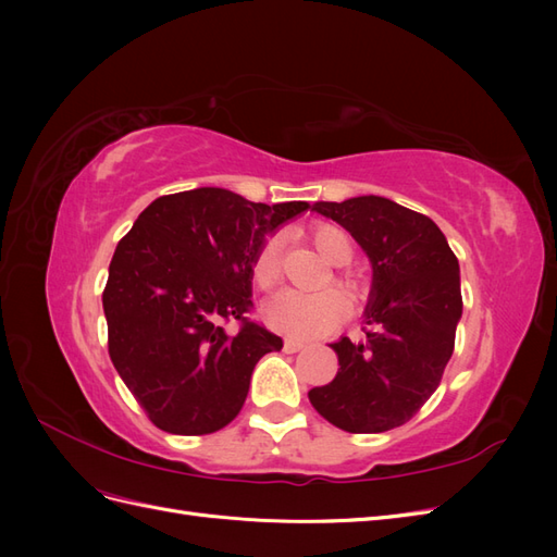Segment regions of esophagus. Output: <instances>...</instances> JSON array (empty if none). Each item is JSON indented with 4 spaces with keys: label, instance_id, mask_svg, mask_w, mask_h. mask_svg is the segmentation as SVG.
<instances>
[{
    "label": "esophagus",
    "instance_id": "obj_1",
    "mask_svg": "<svg viewBox=\"0 0 557 557\" xmlns=\"http://www.w3.org/2000/svg\"><path fill=\"white\" fill-rule=\"evenodd\" d=\"M305 346H307V344L299 342V339H285V342H283V350H285V352H297V350H301Z\"/></svg>",
    "mask_w": 557,
    "mask_h": 557
}]
</instances>
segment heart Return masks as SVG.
<instances>
[{"label": "heart", "instance_id": "1", "mask_svg": "<svg viewBox=\"0 0 557 557\" xmlns=\"http://www.w3.org/2000/svg\"><path fill=\"white\" fill-rule=\"evenodd\" d=\"M313 244L327 262L346 264L352 258V242L342 227L320 225L313 230ZM281 276V242L276 237L267 239L256 260H252V283L260 290H269ZM332 285L346 301H352L358 295V283L348 274H334ZM339 294V295H341ZM338 295V296H339ZM332 290L320 293H278L264 309L267 323L274 330L297 336V339H311V336L325 334L342 323L344 301Z\"/></svg>", "mask_w": 557, "mask_h": 557}]
</instances>
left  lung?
<instances>
[{"instance_id": "1", "label": "left lung", "mask_w": 557, "mask_h": 557, "mask_svg": "<svg viewBox=\"0 0 557 557\" xmlns=\"http://www.w3.org/2000/svg\"><path fill=\"white\" fill-rule=\"evenodd\" d=\"M372 262L364 342L330 344L339 372L311 387L313 409L352 434L407 423L430 399L453 356L462 318L460 264L432 218L379 195L315 201Z\"/></svg>"}]
</instances>
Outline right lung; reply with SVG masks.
Returning a JSON list of instances; mask_svg holds the SVG:
<instances>
[{
	"instance_id": "1",
	"label": "right lung",
	"mask_w": 557,
	"mask_h": 557,
	"mask_svg": "<svg viewBox=\"0 0 557 557\" xmlns=\"http://www.w3.org/2000/svg\"><path fill=\"white\" fill-rule=\"evenodd\" d=\"M309 201L260 205L225 188L164 195L115 246L102 295L109 356L170 434H211L242 411L250 374L281 336L250 323L252 260ZM243 320L237 333L223 319Z\"/></svg>"
}]
</instances>
